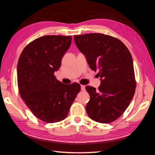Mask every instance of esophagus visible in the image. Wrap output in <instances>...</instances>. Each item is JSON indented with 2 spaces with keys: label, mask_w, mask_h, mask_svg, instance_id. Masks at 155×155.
Here are the masks:
<instances>
[{
  "label": "esophagus",
  "mask_w": 155,
  "mask_h": 155,
  "mask_svg": "<svg viewBox=\"0 0 155 155\" xmlns=\"http://www.w3.org/2000/svg\"><path fill=\"white\" fill-rule=\"evenodd\" d=\"M81 90L82 91H85V85H81Z\"/></svg>",
  "instance_id": "1"
}]
</instances>
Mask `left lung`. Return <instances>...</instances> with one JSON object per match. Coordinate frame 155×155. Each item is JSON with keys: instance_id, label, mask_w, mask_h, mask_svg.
<instances>
[{"instance_id": "left-lung-1", "label": "left lung", "mask_w": 155, "mask_h": 155, "mask_svg": "<svg viewBox=\"0 0 155 155\" xmlns=\"http://www.w3.org/2000/svg\"><path fill=\"white\" fill-rule=\"evenodd\" d=\"M74 38L90 68L99 70L101 78L98 89L85 87L90 95L87 114L98 123L113 122L125 111L135 94L136 81L131 53L119 39L104 34L74 35Z\"/></svg>"}]
</instances>
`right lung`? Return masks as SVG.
I'll use <instances>...</instances> for the list:
<instances>
[{"label": "right lung", "instance_id": "add662e5", "mask_svg": "<svg viewBox=\"0 0 155 155\" xmlns=\"http://www.w3.org/2000/svg\"><path fill=\"white\" fill-rule=\"evenodd\" d=\"M71 41V36H41L27 45L19 56V94L32 114L44 122L65 119L81 90L78 83L63 84L54 75Z\"/></svg>", "mask_w": 155, "mask_h": 155}]
</instances>
